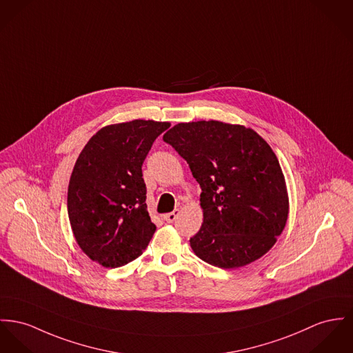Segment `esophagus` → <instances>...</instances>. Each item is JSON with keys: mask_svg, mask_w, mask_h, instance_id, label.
Masks as SVG:
<instances>
[{"mask_svg": "<svg viewBox=\"0 0 353 353\" xmlns=\"http://www.w3.org/2000/svg\"><path fill=\"white\" fill-rule=\"evenodd\" d=\"M179 215H180V210L177 208V210H174L173 212H170V214H166L165 216H163V219L168 221V223H173L177 217H179Z\"/></svg>", "mask_w": 353, "mask_h": 353, "instance_id": "obj_1", "label": "esophagus"}]
</instances>
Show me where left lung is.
I'll return each instance as SVG.
<instances>
[{
    "label": "left lung",
    "mask_w": 353,
    "mask_h": 353,
    "mask_svg": "<svg viewBox=\"0 0 353 353\" xmlns=\"http://www.w3.org/2000/svg\"><path fill=\"white\" fill-rule=\"evenodd\" d=\"M200 184L203 224L190 247L204 262L236 269L263 256L286 225L285 177L252 129L219 121L179 123L163 137Z\"/></svg>",
    "instance_id": "left-lung-1"
}]
</instances>
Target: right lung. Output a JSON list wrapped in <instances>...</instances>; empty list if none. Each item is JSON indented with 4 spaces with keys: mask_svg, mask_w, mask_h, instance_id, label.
Returning a JSON list of instances; mask_svg holds the SVG:
<instances>
[{
    "mask_svg": "<svg viewBox=\"0 0 353 353\" xmlns=\"http://www.w3.org/2000/svg\"><path fill=\"white\" fill-rule=\"evenodd\" d=\"M169 122L134 119L101 129L87 142L68 184V217L83 252L103 268L138 258L156 225L146 205L142 163Z\"/></svg>",
    "mask_w": 353,
    "mask_h": 353,
    "instance_id": "add662e5",
    "label": "right lung"
}]
</instances>
